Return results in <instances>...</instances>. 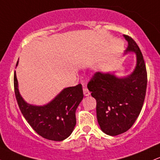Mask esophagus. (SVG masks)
I'll use <instances>...</instances> for the list:
<instances>
[{"label":"esophagus","instance_id":"obj_1","mask_svg":"<svg viewBox=\"0 0 160 160\" xmlns=\"http://www.w3.org/2000/svg\"><path fill=\"white\" fill-rule=\"evenodd\" d=\"M83 94L85 96H89V95H90V92H89V91L88 90L87 88L83 87Z\"/></svg>","mask_w":160,"mask_h":160}]
</instances>
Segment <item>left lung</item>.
Segmentation results:
<instances>
[{"label": "left lung", "mask_w": 160, "mask_h": 160, "mask_svg": "<svg viewBox=\"0 0 160 160\" xmlns=\"http://www.w3.org/2000/svg\"><path fill=\"white\" fill-rule=\"evenodd\" d=\"M125 54H136V66L131 74L117 78L113 74L96 72L88 83L91 95L96 100L97 120L102 132L115 136L128 131L135 123L146 95L148 75L143 55L131 37Z\"/></svg>", "instance_id": "obj_1"}]
</instances>
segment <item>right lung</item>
Masks as SVG:
<instances>
[{"instance_id": "1", "label": "right lung", "mask_w": 160, "mask_h": 160, "mask_svg": "<svg viewBox=\"0 0 160 160\" xmlns=\"http://www.w3.org/2000/svg\"><path fill=\"white\" fill-rule=\"evenodd\" d=\"M14 90L20 111L38 135L48 140L61 141L72 133L76 125V110L83 98L81 84L65 88L45 105H32L20 95L15 71Z\"/></svg>"}]
</instances>
